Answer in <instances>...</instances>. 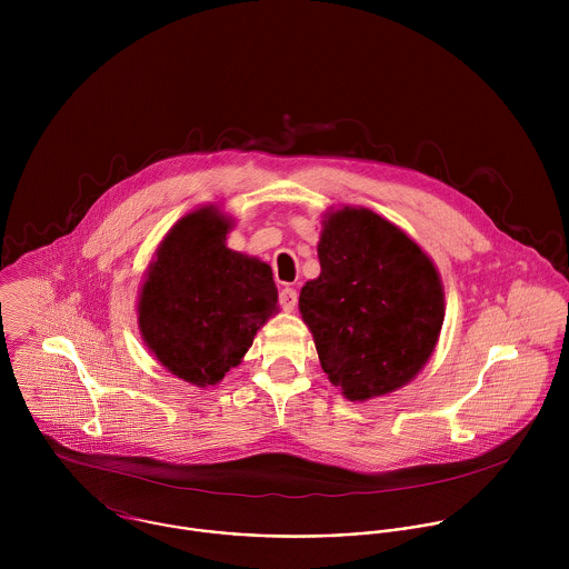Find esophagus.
Listing matches in <instances>:
<instances>
[{"instance_id":"esophagus-1","label":"esophagus","mask_w":569,"mask_h":569,"mask_svg":"<svg viewBox=\"0 0 569 569\" xmlns=\"http://www.w3.org/2000/svg\"><path fill=\"white\" fill-rule=\"evenodd\" d=\"M280 305H282L284 311H293L296 305H298V291L291 289V287H284V289L280 291Z\"/></svg>"}]
</instances>
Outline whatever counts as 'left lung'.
Here are the masks:
<instances>
[{"label": "left lung", "mask_w": 569, "mask_h": 569, "mask_svg": "<svg viewBox=\"0 0 569 569\" xmlns=\"http://www.w3.org/2000/svg\"><path fill=\"white\" fill-rule=\"evenodd\" d=\"M320 276L300 291L328 381L352 403L401 390L431 359L445 322L433 260L368 208L326 212Z\"/></svg>", "instance_id": "8db88e82"}]
</instances>
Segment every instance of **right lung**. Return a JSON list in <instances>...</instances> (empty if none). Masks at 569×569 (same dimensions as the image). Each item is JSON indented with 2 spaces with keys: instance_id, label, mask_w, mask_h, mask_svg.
<instances>
[{
  "instance_id": "add662e5",
  "label": "right lung",
  "mask_w": 569,
  "mask_h": 569,
  "mask_svg": "<svg viewBox=\"0 0 569 569\" xmlns=\"http://www.w3.org/2000/svg\"><path fill=\"white\" fill-rule=\"evenodd\" d=\"M232 226L217 206L183 214L158 244L138 296L144 346L197 388L221 383L278 313L271 267L228 247Z\"/></svg>"
}]
</instances>
